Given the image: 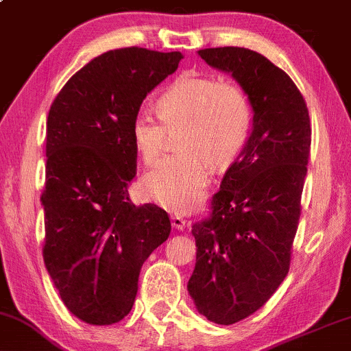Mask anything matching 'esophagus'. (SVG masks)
Segmentation results:
<instances>
[{
	"mask_svg": "<svg viewBox=\"0 0 351 351\" xmlns=\"http://www.w3.org/2000/svg\"><path fill=\"white\" fill-rule=\"evenodd\" d=\"M171 221H172V228L179 229V231H184V229L189 226L187 219H184L182 216H179V215H172Z\"/></svg>",
	"mask_w": 351,
	"mask_h": 351,
	"instance_id": "1",
	"label": "esophagus"
}]
</instances>
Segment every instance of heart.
Returning a JSON list of instances; mask_svg holds the SVG:
<instances>
[{
	"instance_id": "1",
	"label": "heart",
	"mask_w": 351,
	"mask_h": 351,
	"mask_svg": "<svg viewBox=\"0 0 351 351\" xmlns=\"http://www.w3.org/2000/svg\"><path fill=\"white\" fill-rule=\"evenodd\" d=\"M159 119L138 110L132 141L146 166L161 158L167 133L184 128L179 158H167L146 172L141 190L148 200L174 213H190L205 197L213 162L229 164L244 148L250 130L245 94L213 76L184 73L158 99Z\"/></svg>"
}]
</instances>
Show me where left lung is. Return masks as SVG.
<instances>
[{
    "label": "left lung",
    "instance_id": "8db88e82",
    "mask_svg": "<svg viewBox=\"0 0 351 351\" xmlns=\"http://www.w3.org/2000/svg\"><path fill=\"white\" fill-rule=\"evenodd\" d=\"M198 55L234 77L254 114L211 216L192 226L189 295L208 321L231 326L261 309L288 275L308 174L309 112L291 77L257 51L219 47Z\"/></svg>",
    "mask_w": 351,
    "mask_h": 351
}]
</instances>
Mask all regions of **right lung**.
Wrapping results in <instances>:
<instances>
[{"mask_svg": "<svg viewBox=\"0 0 351 351\" xmlns=\"http://www.w3.org/2000/svg\"><path fill=\"white\" fill-rule=\"evenodd\" d=\"M180 51L110 50L75 73L47 119L43 262L70 313L110 326L132 311L141 265L171 232L166 211L136 206L133 117L179 66Z\"/></svg>", "mask_w": 351, "mask_h": 351, "instance_id": "obj_1", "label": "right lung"}]
</instances>
